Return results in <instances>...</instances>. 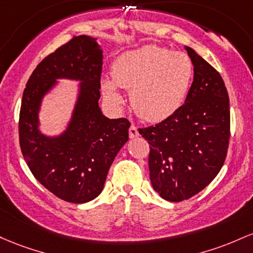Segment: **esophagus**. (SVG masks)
<instances>
[{
    "instance_id": "1",
    "label": "esophagus",
    "mask_w": 253,
    "mask_h": 253,
    "mask_svg": "<svg viewBox=\"0 0 253 253\" xmlns=\"http://www.w3.org/2000/svg\"><path fill=\"white\" fill-rule=\"evenodd\" d=\"M138 135H140V134H138L137 127H136L135 126H130V129H129V136H130V138H135V137H137Z\"/></svg>"
}]
</instances>
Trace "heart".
I'll return each instance as SVG.
<instances>
[{
    "instance_id": "b5f03b06",
    "label": "heart",
    "mask_w": 253,
    "mask_h": 253,
    "mask_svg": "<svg viewBox=\"0 0 253 253\" xmlns=\"http://www.w3.org/2000/svg\"><path fill=\"white\" fill-rule=\"evenodd\" d=\"M192 76L194 67L186 53L147 45L119 56L112 65L113 81L103 79L101 89L115 105L123 104L117 87L129 90L137 115L146 121L159 122L180 109Z\"/></svg>"
}]
</instances>
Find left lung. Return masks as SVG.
Listing matches in <instances>:
<instances>
[{
    "label": "left lung",
    "mask_w": 253,
    "mask_h": 253,
    "mask_svg": "<svg viewBox=\"0 0 253 253\" xmlns=\"http://www.w3.org/2000/svg\"><path fill=\"white\" fill-rule=\"evenodd\" d=\"M194 81L185 103L154 126L138 129L149 143L153 189L169 202L198 194L220 172L229 142V98L222 78L206 59L185 46Z\"/></svg>",
    "instance_id": "obj_1"
}]
</instances>
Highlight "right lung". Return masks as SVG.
Here are the masks:
<instances>
[{
    "label": "right lung",
    "mask_w": 253,
    "mask_h": 253,
    "mask_svg": "<svg viewBox=\"0 0 253 253\" xmlns=\"http://www.w3.org/2000/svg\"><path fill=\"white\" fill-rule=\"evenodd\" d=\"M103 50L95 38L74 37L37 65L22 94L19 138L22 155L36 179L70 203H86L101 194L110 167L129 140L126 118L105 117L99 107ZM57 80L79 84L77 103L59 135L40 131L39 112Z\"/></svg>",
    "instance_id": "obj_1"
}]
</instances>
